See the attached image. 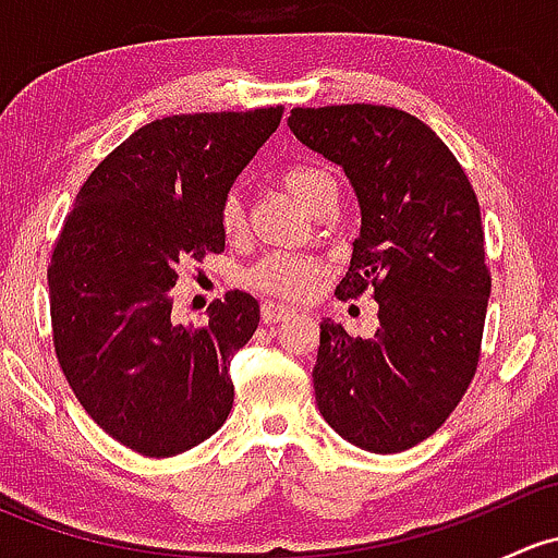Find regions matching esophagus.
Segmentation results:
<instances>
[{
    "label": "esophagus",
    "instance_id": "1",
    "mask_svg": "<svg viewBox=\"0 0 558 558\" xmlns=\"http://www.w3.org/2000/svg\"><path fill=\"white\" fill-rule=\"evenodd\" d=\"M289 315H294V311L286 305H275V302H264L262 305V320L264 324H278V320L289 318Z\"/></svg>",
    "mask_w": 558,
    "mask_h": 558
}]
</instances>
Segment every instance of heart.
Listing matches in <instances>:
<instances>
[{
    "instance_id": "1",
    "label": "heart",
    "mask_w": 558,
    "mask_h": 558,
    "mask_svg": "<svg viewBox=\"0 0 558 558\" xmlns=\"http://www.w3.org/2000/svg\"><path fill=\"white\" fill-rule=\"evenodd\" d=\"M283 183L302 205L311 207L324 191L337 189L335 178L315 165H291L283 170ZM243 227V205L240 196L229 194L221 205V229L234 234ZM320 275V262L302 253H269L245 272V283L275 300H302L313 291Z\"/></svg>"
}]
</instances>
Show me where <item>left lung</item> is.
I'll return each instance as SVG.
<instances>
[{
  "instance_id": "8db88e82",
  "label": "left lung",
  "mask_w": 558,
  "mask_h": 558,
  "mask_svg": "<svg viewBox=\"0 0 558 558\" xmlns=\"http://www.w3.org/2000/svg\"><path fill=\"white\" fill-rule=\"evenodd\" d=\"M289 126L356 191L362 229L335 294L373 289L380 320L369 340L320 320L315 402L351 446L408 451L446 424L481 359L492 272L477 196L448 145L397 107H294Z\"/></svg>"
}]
</instances>
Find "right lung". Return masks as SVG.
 Wrapping results in <instances>:
<instances>
[{
  "instance_id": "right-lung-1",
  "label": "right lung",
  "mask_w": 558,
  "mask_h": 558,
  "mask_svg": "<svg viewBox=\"0 0 558 558\" xmlns=\"http://www.w3.org/2000/svg\"><path fill=\"white\" fill-rule=\"evenodd\" d=\"M283 107L145 123L75 196L48 267L56 359L77 402L132 451L167 459L221 429L229 362L258 302L229 291L202 326L172 324L178 267L221 253V205Z\"/></svg>"
}]
</instances>
